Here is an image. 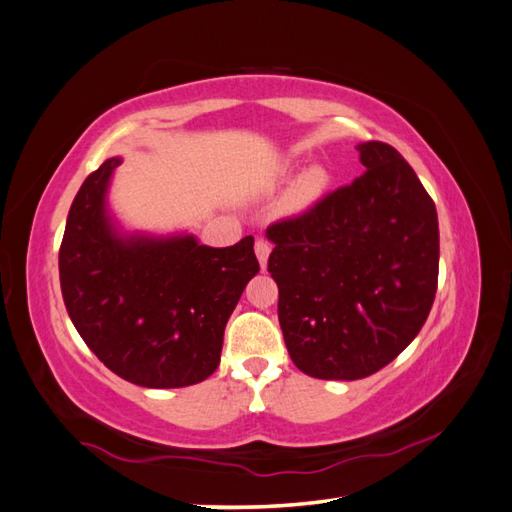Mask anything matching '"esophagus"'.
Masks as SVG:
<instances>
[{
    "label": "esophagus",
    "instance_id": "esophagus-1",
    "mask_svg": "<svg viewBox=\"0 0 512 512\" xmlns=\"http://www.w3.org/2000/svg\"><path fill=\"white\" fill-rule=\"evenodd\" d=\"M254 249H256V256H258V263L260 267H267V258L271 254V243L267 239H256L254 243Z\"/></svg>",
    "mask_w": 512,
    "mask_h": 512
}]
</instances>
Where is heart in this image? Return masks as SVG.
<instances>
[{"mask_svg":"<svg viewBox=\"0 0 512 512\" xmlns=\"http://www.w3.org/2000/svg\"><path fill=\"white\" fill-rule=\"evenodd\" d=\"M326 182H328V176L326 171L321 169H308L302 180H299V197L302 199H313L317 197L323 189H326Z\"/></svg>","mask_w":512,"mask_h":512,"instance_id":"1","label":"heart"}]
</instances>
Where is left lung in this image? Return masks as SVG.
I'll return each instance as SVG.
<instances>
[{
  "instance_id": "1",
  "label": "left lung",
  "mask_w": 512,
  "mask_h": 512,
  "mask_svg": "<svg viewBox=\"0 0 512 512\" xmlns=\"http://www.w3.org/2000/svg\"><path fill=\"white\" fill-rule=\"evenodd\" d=\"M365 173L267 228L278 319L299 371L360 380L400 356L439 282V219L395 147L360 143Z\"/></svg>"
}]
</instances>
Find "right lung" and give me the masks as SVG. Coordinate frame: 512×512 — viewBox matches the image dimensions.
Listing matches in <instances>:
<instances>
[{
    "label": "right lung",
    "instance_id": "add662e5",
    "mask_svg": "<svg viewBox=\"0 0 512 512\" xmlns=\"http://www.w3.org/2000/svg\"><path fill=\"white\" fill-rule=\"evenodd\" d=\"M108 158L73 199L60 243V289L73 326L119 378L178 389L219 367L223 330L260 265L254 236L206 247L193 236H121L106 215Z\"/></svg>",
    "mask_w": 512,
    "mask_h": 512
}]
</instances>
